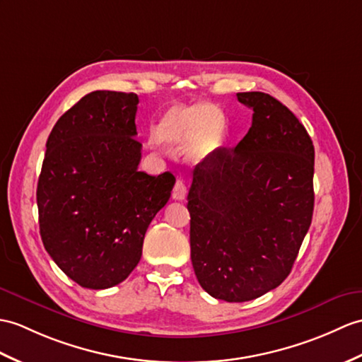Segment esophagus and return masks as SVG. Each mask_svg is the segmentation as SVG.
Instances as JSON below:
<instances>
[{
  "instance_id": "34e87169",
  "label": "esophagus",
  "mask_w": 362,
  "mask_h": 362,
  "mask_svg": "<svg viewBox=\"0 0 362 362\" xmlns=\"http://www.w3.org/2000/svg\"><path fill=\"white\" fill-rule=\"evenodd\" d=\"M187 185H185L183 180H177L174 185V189H173V199L174 200H183L185 197H187Z\"/></svg>"
}]
</instances>
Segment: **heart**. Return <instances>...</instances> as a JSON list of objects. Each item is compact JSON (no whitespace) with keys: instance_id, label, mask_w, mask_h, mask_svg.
I'll list each match as a JSON object with an SVG mask.
<instances>
[{"instance_id":"b5f03b06","label":"heart","mask_w":362,"mask_h":362,"mask_svg":"<svg viewBox=\"0 0 362 362\" xmlns=\"http://www.w3.org/2000/svg\"><path fill=\"white\" fill-rule=\"evenodd\" d=\"M223 114L211 105L174 107L157 126V139L168 146L187 148L205 157L221 140Z\"/></svg>"}]
</instances>
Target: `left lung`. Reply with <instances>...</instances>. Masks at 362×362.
<instances>
[{
	"instance_id": "obj_1",
	"label": "left lung",
	"mask_w": 362,
	"mask_h": 362,
	"mask_svg": "<svg viewBox=\"0 0 362 362\" xmlns=\"http://www.w3.org/2000/svg\"><path fill=\"white\" fill-rule=\"evenodd\" d=\"M253 123L238 146L217 148L188 192L192 268L208 295L245 302L285 281L313 217L315 148L279 100L239 92Z\"/></svg>"
}]
</instances>
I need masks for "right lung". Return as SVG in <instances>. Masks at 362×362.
<instances>
[{
    "mask_svg": "<svg viewBox=\"0 0 362 362\" xmlns=\"http://www.w3.org/2000/svg\"><path fill=\"white\" fill-rule=\"evenodd\" d=\"M139 97L94 90L55 123L37 187L41 240L60 270L85 288L123 282L145 233L171 197V173L139 171Z\"/></svg>",
    "mask_w": 362,
    "mask_h": 362,
    "instance_id": "1",
    "label": "right lung"
}]
</instances>
